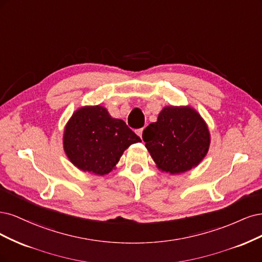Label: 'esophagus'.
<instances>
[{"label": "esophagus", "instance_id": "1", "mask_svg": "<svg viewBox=\"0 0 262 262\" xmlns=\"http://www.w3.org/2000/svg\"><path fill=\"white\" fill-rule=\"evenodd\" d=\"M142 132H143V128H139V129L136 130L137 135H138V136H139L140 138H142Z\"/></svg>", "mask_w": 262, "mask_h": 262}]
</instances>
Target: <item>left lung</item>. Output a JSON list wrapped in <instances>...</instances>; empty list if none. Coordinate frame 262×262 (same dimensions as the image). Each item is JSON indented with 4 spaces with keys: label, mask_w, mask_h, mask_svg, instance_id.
<instances>
[{
    "label": "left lung",
    "mask_w": 262,
    "mask_h": 262,
    "mask_svg": "<svg viewBox=\"0 0 262 262\" xmlns=\"http://www.w3.org/2000/svg\"><path fill=\"white\" fill-rule=\"evenodd\" d=\"M157 166L180 174L197 166L209 150L210 133L199 113L189 106H165L142 133Z\"/></svg>",
    "instance_id": "obj_1"
}]
</instances>
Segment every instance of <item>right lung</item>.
Masks as SVG:
<instances>
[{"label": "right lung", "instance_id": "right-lung-1", "mask_svg": "<svg viewBox=\"0 0 262 262\" xmlns=\"http://www.w3.org/2000/svg\"><path fill=\"white\" fill-rule=\"evenodd\" d=\"M141 139L126 123L113 119L100 105L76 111L64 130V150L70 161L83 172H111L124 151Z\"/></svg>", "mask_w": 262, "mask_h": 262}]
</instances>
